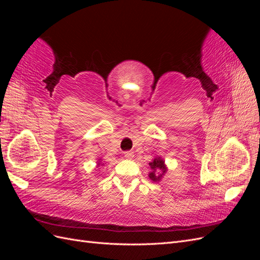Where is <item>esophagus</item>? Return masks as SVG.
<instances>
[{
  "mask_svg": "<svg viewBox=\"0 0 260 260\" xmlns=\"http://www.w3.org/2000/svg\"><path fill=\"white\" fill-rule=\"evenodd\" d=\"M133 156H135V153H133L132 151H127V152H124V157L127 159H131V158H133Z\"/></svg>",
  "mask_w": 260,
  "mask_h": 260,
  "instance_id": "obj_1",
  "label": "esophagus"
}]
</instances>
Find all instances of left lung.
Returning a JSON list of instances; mask_svg holds the SVG:
<instances>
[{
    "label": "left lung",
    "instance_id": "obj_1",
    "mask_svg": "<svg viewBox=\"0 0 260 260\" xmlns=\"http://www.w3.org/2000/svg\"><path fill=\"white\" fill-rule=\"evenodd\" d=\"M149 166H151V168L153 170L151 174H149V178H151L153 181L159 180L160 177H161V175L160 176L155 175L156 170H161L162 175H164V172H166V167H165V165H164V160L160 159V158H155L152 162H149Z\"/></svg>",
    "mask_w": 260,
    "mask_h": 260
}]
</instances>
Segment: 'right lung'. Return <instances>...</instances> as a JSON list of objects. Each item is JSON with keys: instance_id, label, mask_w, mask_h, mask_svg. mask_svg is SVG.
Instances as JSON below:
<instances>
[{"instance_id": "obj_1", "label": "right lung", "mask_w": 260, "mask_h": 260, "mask_svg": "<svg viewBox=\"0 0 260 260\" xmlns=\"http://www.w3.org/2000/svg\"><path fill=\"white\" fill-rule=\"evenodd\" d=\"M99 165H100V164H99Z\"/></svg>"}]
</instances>
